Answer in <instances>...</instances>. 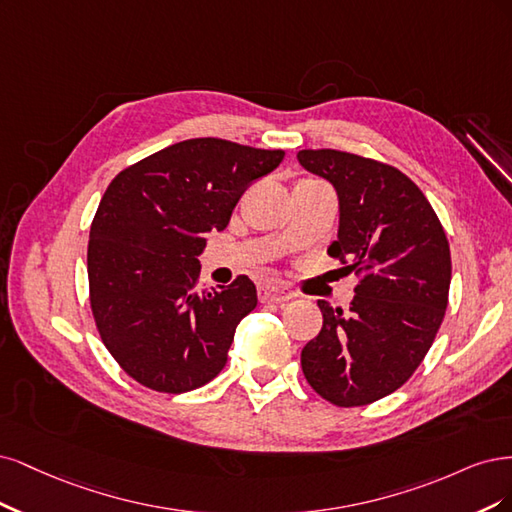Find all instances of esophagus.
Here are the masks:
<instances>
[{"mask_svg":"<svg viewBox=\"0 0 512 512\" xmlns=\"http://www.w3.org/2000/svg\"><path fill=\"white\" fill-rule=\"evenodd\" d=\"M257 295H259V302L263 304H280L295 298V293L278 278L263 280V283L257 287Z\"/></svg>","mask_w":512,"mask_h":512,"instance_id":"1","label":"esophagus"}]
</instances>
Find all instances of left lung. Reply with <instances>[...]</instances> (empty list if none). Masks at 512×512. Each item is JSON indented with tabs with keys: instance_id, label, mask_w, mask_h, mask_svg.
I'll list each match as a JSON object with an SVG mask.
<instances>
[{
	"instance_id": "obj_1",
	"label": "left lung",
	"mask_w": 512,
	"mask_h": 512,
	"mask_svg": "<svg viewBox=\"0 0 512 512\" xmlns=\"http://www.w3.org/2000/svg\"><path fill=\"white\" fill-rule=\"evenodd\" d=\"M302 166L340 200L327 255L359 283L349 312L319 300L323 327L302 349V370L321 398L366 406L419 368L449 304L451 251L423 191L389 163L334 148H306Z\"/></svg>"
}]
</instances>
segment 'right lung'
I'll return each instance as SVG.
<instances>
[{
    "instance_id": "1",
    "label": "right lung",
    "mask_w": 512,
    "mask_h": 512,
    "mask_svg": "<svg viewBox=\"0 0 512 512\" xmlns=\"http://www.w3.org/2000/svg\"><path fill=\"white\" fill-rule=\"evenodd\" d=\"M283 157L193 138L112 178L89 232V302L106 349L140 385L185 393L225 368L257 291L244 274L202 289L197 255L204 234L225 229L242 193Z\"/></svg>"
}]
</instances>
